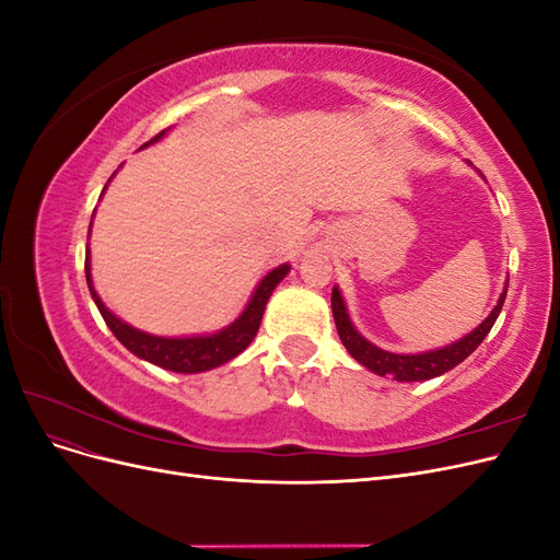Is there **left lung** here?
<instances>
[{"label": "left lung", "mask_w": 560, "mask_h": 560, "mask_svg": "<svg viewBox=\"0 0 560 560\" xmlns=\"http://www.w3.org/2000/svg\"><path fill=\"white\" fill-rule=\"evenodd\" d=\"M504 296H506V290L502 292L493 313H490L471 334H467L465 338H460V341L453 346H446L442 350H432V352H422V354H397V352H387V350L376 348L374 343H369L366 338L360 336L358 329L352 327V322L346 313V303H343L341 294H338L336 287L331 292V311H334L338 336H341L346 350L352 354L354 360L374 371V374H378V376H393L395 381L409 383V381H428L434 376H442L455 364L467 360L469 354L481 346L488 331L493 329L495 319L502 311Z\"/></svg>", "instance_id": "1"}]
</instances>
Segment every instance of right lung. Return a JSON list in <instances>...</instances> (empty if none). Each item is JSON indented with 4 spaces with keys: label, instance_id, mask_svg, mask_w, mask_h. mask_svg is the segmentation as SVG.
<instances>
[{
    "label": "right lung",
    "instance_id": "add662e5",
    "mask_svg": "<svg viewBox=\"0 0 560 560\" xmlns=\"http://www.w3.org/2000/svg\"><path fill=\"white\" fill-rule=\"evenodd\" d=\"M163 132H159L154 140L156 142ZM89 252H86V280H89V290L93 294L95 306L100 311V315L105 317L107 327L112 329V334L121 341L132 354L138 358L163 366L167 371H177V374H198V371H208L214 369L219 364H224L229 360H233L235 354H241L249 343L252 338L257 336L259 325H261V315L266 308V301L273 294V290L278 287V282L287 276L290 266H280L259 282L257 292L249 299L247 308L243 311V315L233 322L231 327H226L224 331L212 334V336H189V338H163V336H151L144 334L140 329H135L126 322L118 319L116 315H112L105 303L100 301V296L93 290L91 282V261H89Z\"/></svg>",
    "mask_w": 560,
    "mask_h": 560
}]
</instances>
